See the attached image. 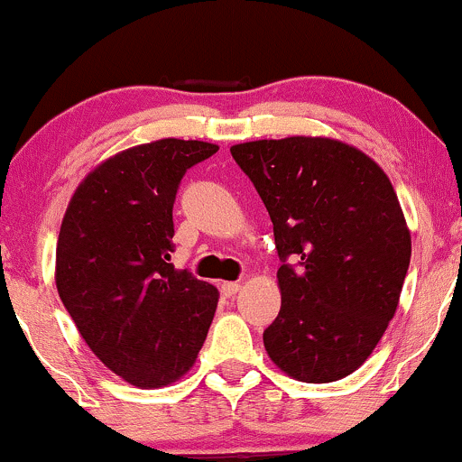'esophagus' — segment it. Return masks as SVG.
<instances>
[{
  "label": "esophagus",
  "mask_w": 462,
  "mask_h": 462,
  "mask_svg": "<svg viewBox=\"0 0 462 462\" xmlns=\"http://www.w3.org/2000/svg\"><path fill=\"white\" fill-rule=\"evenodd\" d=\"M238 289H241V284H238V282H224V284H221V293H224L226 298H232V295H236Z\"/></svg>",
  "instance_id": "1"
}]
</instances>
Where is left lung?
<instances>
[{
	"label": "left lung",
	"mask_w": 462,
	"mask_h": 462,
	"mask_svg": "<svg viewBox=\"0 0 462 462\" xmlns=\"http://www.w3.org/2000/svg\"><path fill=\"white\" fill-rule=\"evenodd\" d=\"M273 224L282 306L269 358L301 383L356 371L393 319L411 232L389 178L341 141L291 136L230 147Z\"/></svg>",
	"instance_id": "obj_1"
}]
</instances>
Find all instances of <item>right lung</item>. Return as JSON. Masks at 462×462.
Returning a JSON list of instances; mask_svg holds the SVG:
<instances>
[{"mask_svg":"<svg viewBox=\"0 0 462 462\" xmlns=\"http://www.w3.org/2000/svg\"><path fill=\"white\" fill-rule=\"evenodd\" d=\"M217 150L162 139L116 153L84 178L62 219L58 295L95 356L141 389L187 374L213 323L215 286L169 261L180 182Z\"/></svg>","mask_w":462,"mask_h":462,"instance_id":"right-lung-1","label":"right lung"}]
</instances>
